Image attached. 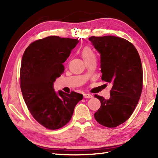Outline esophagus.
<instances>
[{"mask_svg": "<svg viewBox=\"0 0 158 158\" xmlns=\"http://www.w3.org/2000/svg\"><path fill=\"white\" fill-rule=\"evenodd\" d=\"M83 97H84L85 98H92L93 96L92 94H83Z\"/></svg>", "mask_w": 158, "mask_h": 158, "instance_id": "34e87169", "label": "esophagus"}]
</instances>
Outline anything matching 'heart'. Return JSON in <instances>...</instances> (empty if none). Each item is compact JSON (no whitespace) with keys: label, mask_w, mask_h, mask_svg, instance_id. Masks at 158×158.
<instances>
[{"label":"heart","mask_w":158,"mask_h":158,"mask_svg":"<svg viewBox=\"0 0 158 158\" xmlns=\"http://www.w3.org/2000/svg\"><path fill=\"white\" fill-rule=\"evenodd\" d=\"M81 56H82V58H83V60H85L86 59L91 58L92 56H94V53L92 52V50L91 49V48H88V47H85V48H83L82 50Z\"/></svg>","instance_id":"obj_1"}]
</instances>
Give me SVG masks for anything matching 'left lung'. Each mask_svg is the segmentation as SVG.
I'll return each mask as SVG.
<instances>
[{
  "instance_id": "1",
  "label": "left lung",
  "mask_w": 158,
  "mask_h": 158,
  "mask_svg": "<svg viewBox=\"0 0 158 158\" xmlns=\"http://www.w3.org/2000/svg\"><path fill=\"white\" fill-rule=\"evenodd\" d=\"M100 54L102 79L112 83L110 98L95 95L101 102L94 118L101 125L115 127L122 124L135 110L143 89V68L138 52L127 40L114 36H91Z\"/></svg>"
}]
</instances>
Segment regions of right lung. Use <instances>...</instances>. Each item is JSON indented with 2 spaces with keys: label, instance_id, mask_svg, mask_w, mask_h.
I'll return each mask as SVG.
<instances>
[{
  "label": "right lung",
  "instance_id": "obj_1",
  "mask_svg": "<svg viewBox=\"0 0 158 158\" xmlns=\"http://www.w3.org/2000/svg\"><path fill=\"white\" fill-rule=\"evenodd\" d=\"M78 43V39L48 36L32 43L22 56L20 87L23 100L33 117L48 129L65 126L83 99L81 94L56 92L53 88L64 72L62 64Z\"/></svg>",
  "mask_w": 158,
  "mask_h": 158
}]
</instances>
